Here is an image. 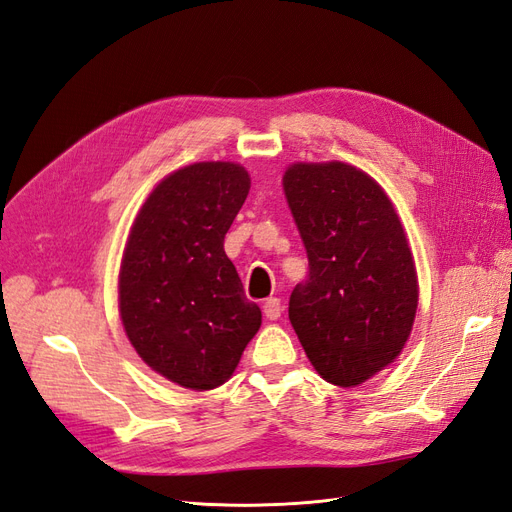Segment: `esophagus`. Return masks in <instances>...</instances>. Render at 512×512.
Instances as JSON below:
<instances>
[{
    "label": "esophagus",
    "mask_w": 512,
    "mask_h": 512,
    "mask_svg": "<svg viewBox=\"0 0 512 512\" xmlns=\"http://www.w3.org/2000/svg\"><path fill=\"white\" fill-rule=\"evenodd\" d=\"M262 312H265L269 320H277L284 312V305L280 299H269L265 305H262Z\"/></svg>",
    "instance_id": "1"
}]
</instances>
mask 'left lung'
<instances>
[{
    "mask_svg": "<svg viewBox=\"0 0 512 512\" xmlns=\"http://www.w3.org/2000/svg\"><path fill=\"white\" fill-rule=\"evenodd\" d=\"M284 192L309 260L290 294L288 318L318 374L356 386L404 350L418 280L393 203L363 170L297 162Z\"/></svg>",
    "mask_w": 512,
    "mask_h": 512,
    "instance_id": "obj_1",
    "label": "left lung"
}]
</instances>
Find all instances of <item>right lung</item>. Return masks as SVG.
<instances>
[{
	"instance_id": "1",
	"label": "right lung",
	"mask_w": 512,
	"mask_h": 512,
	"mask_svg": "<svg viewBox=\"0 0 512 512\" xmlns=\"http://www.w3.org/2000/svg\"><path fill=\"white\" fill-rule=\"evenodd\" d=\"M250 192L235 162L164 177L138 211L119 269V314L138 356L192 391L224 384L262 322L224 237Z\"/></svg>"
}]
</instances>
